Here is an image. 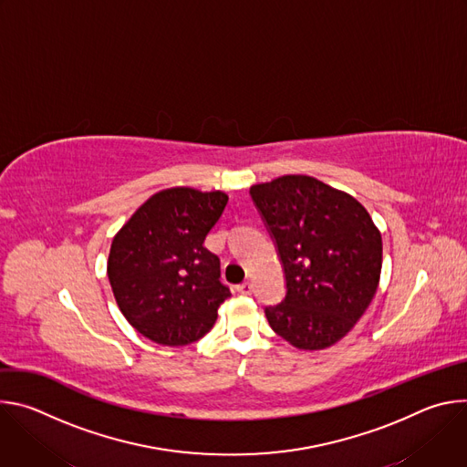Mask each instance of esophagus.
I'll return each instance as SVG.
<instances>
[{
  "instance_id": "obj_1",
  "label": "esophagus",
  "mask_w": 467,
  "mask_h": 467,
  "mask_svg": "<svg viewBox=\"0 0 467 467\" xmlns=\"http://www.w3.org/2000/svg\"><path fill=\"white\" fill-rule=\"evenodd\" d=\"M236 290L242 294V296H249L253 292V285L251 283H242L236 286Z\"/></svg>"
}]
</instances>
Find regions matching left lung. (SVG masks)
<instances>
[{
	"label": "left lung",
	"instance_id": "1",
	"mask_svg": "<svg viewBox=\"0 0 467 467\" xmlns=\"http://www.w3.org/2000/svg\"><path fill=\"white\" fill-rule=\"evenodd\" d=\"M249 193L286 279L285 299L264 308L270 327L297 349L335 346L377 292L379 229L353 195L308 175H283Z\"/></svg>",
	"mask_w": 467,
	"mask_h": 467
}]
</instances>
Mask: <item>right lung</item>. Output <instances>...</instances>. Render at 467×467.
<instances>
[{
  "mask_svg": "<svg viewBox=\"0 0 467 467\" xmlns=\"http://www.w3.org/2000/svg\"><path fill=\"white\" fill-rule=\"evenodd\" d=\"M229 197L179 186L155 195L112 240L107 275L125 319L162 346L203 338L231 296L203 244Z\"/></svg>",
  "mask_w": 467,
  "mask_h": 467,
  "instance_id": "1",
  "label": "right lung"
}]
</instances>
